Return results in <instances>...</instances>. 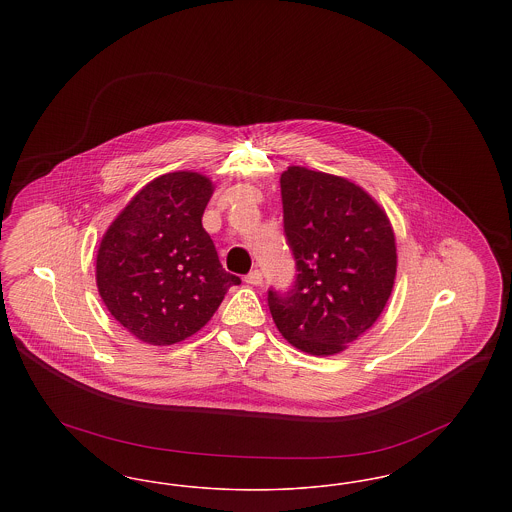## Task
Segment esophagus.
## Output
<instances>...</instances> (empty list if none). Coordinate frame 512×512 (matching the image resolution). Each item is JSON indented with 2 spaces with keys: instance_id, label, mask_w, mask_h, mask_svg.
Here are the masks:
<instances>
[{
  "instance_id": "obj_1",
  "label": "esophagus",
  "mask_w": 512,
  "mask_h": 512,
  "mask_svg": "<svg viewBox=\"0 0 512 512\" xmlns=\"http://www.w3.org/2000/svg\"><path fill=\"white\" fill-rule=\"evenodd\" d=\"M245 282L249 284V286H261L263 284V272L261 270H251L247 276H245Z\"/></svg>"
}]
</instances>
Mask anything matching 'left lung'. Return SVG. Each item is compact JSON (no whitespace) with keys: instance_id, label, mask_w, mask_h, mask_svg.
I'll return each instance as SVG.
<instances>
[{"instance_id":"left-lung-1","label":"left lung","mask_w":512,"mask_h":512,"mask_svg":"<svg viewBox=\"0 0 512 512\" xmlns=\"http://www.w3.org/2000/svg\"><path fill=\"white\" fill-rule=\"evenodd\" d=\"M284 234L295 259L288 292L268 290L280 334L311 355H336L382 315L397 249L386 211L347 178L288 167Z\"/></svg>"}]
</instances>
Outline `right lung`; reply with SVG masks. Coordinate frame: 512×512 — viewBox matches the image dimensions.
Masks as SVG:
<instances>
[{"label":"right lung","instance_id":"obj_1","mask_svg":"<svg viewBox=\"0 0 512 512\" xmlns=\"http://www.w3.org/2000/svg\"><path fill=\"white\" fill-rule=\"evenodd\" d=\"M213 182L192 171L151 180L107 228L98 292L115 320L149 345L194 336L242 280L220 265L201 217Z\"/></svg>","mask_w":512,"mask_h":512}]
</instances>
